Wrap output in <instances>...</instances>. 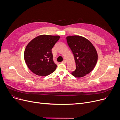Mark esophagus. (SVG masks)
<instances>
[{
	"label": "esophagus",
	"mask_w": 120,
	"mask_h": 120,
	"mask_svg": "<svg viewBox=\"0 0 120 120\" xmlns=\"http://www.w3.org/2000/svg\"><path fill=\"white\" fill-rule=\"evenodd\" d=\"M61 63H62L63 64H66V60H64L62 61V62H61Z\"/></svg>",
	"instance_id": "34e87169"
}]
</instances>
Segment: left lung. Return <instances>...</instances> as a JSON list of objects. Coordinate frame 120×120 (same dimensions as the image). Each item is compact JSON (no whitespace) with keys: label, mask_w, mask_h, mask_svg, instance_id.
Here are the masks:
<instances>
[{"label":"left lung","mask_w":120,"mask_h":120,"mask_svg":"<svg viewBox=\"0 0 120 120\" xmlns=\"http://www.w3.org/2000/svg\"><path fill=\"white\" fill-rule=\"evenodd\" d=\"M68 44L74 54L76 64L74 77L81 78L89 74L95 68L98 53L95 47L89 40L79 35L67 37Z\"/></svg>","instance_id":"8db88e82"}]
</instances>
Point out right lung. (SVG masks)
I'll use <instances>...</instances> for the list:
<instances>
[{
    "label": "right lung",
    "mask_w": 120,
    "mask_h": 120,
    "mask_svg": "<svg viewBox=\"0 0 120 120\" xmlns=\"http://www.w3.org/2000/svg\"><path fill=\"white\" fill-rule=\"evenodd\" d=\"M59 35H41L28 43L24 50V58L29 69L35 75L46 76L56 70L52 49L59 41Z\"/></svg>",
    "instance_id": "obj_1"
}]
</instances>
